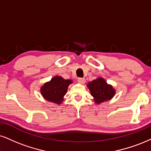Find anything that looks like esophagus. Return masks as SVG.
<instances>
[{
  "label": "esophagus",
  "instance_id": "1",
  "mask_svg": "<svg viewBox=\"0 0 151 151\" xmlns=\"http://www.w3.org/2000/svg\"><path fill=\"white\" fill-rule=\"evenodd\" d=\"M78 81L80 83H81V84H83V83H85V79L83 78H78Z\"/></svg>",
  "mask_w": 151,
  "mask_h": 151
}]
</instances>
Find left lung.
Masks as SVG:
<instances>
[{"label": "left lung", "mask_w": 151, "mask_h": 151, "mask_svg": "<svg viewBox=\"0 0 151 151\" xmlns=\"http://www.w3.org/2000/svg\"><path fill=\"white\" fill-rule=\"evenodd\" d=\"M91 94L94 98L96 104L111 99L115 94V90L112 86L108 85L101 78L90 82L87 85Z\"/></svg>", "instance_id": "obj_1"}]
</instances>
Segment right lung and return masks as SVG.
<instances>
[{"instance_id": "right-lung-1", "label": "right lung", "mask_w": 151, "mask_h": 151, "mask_svg": "<svg viewBox=\"0 0 151 151\" xmlns=\"http://www.w3.org/2000/svg\"><path fill=\"white\" fill-rule=\"evenodd\" d=\"M71 83V80H64L60 76H55L41 87L42 95L47 101L60 104Z\"/></svg>"}]
</instances>
